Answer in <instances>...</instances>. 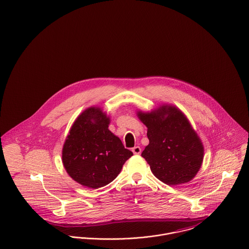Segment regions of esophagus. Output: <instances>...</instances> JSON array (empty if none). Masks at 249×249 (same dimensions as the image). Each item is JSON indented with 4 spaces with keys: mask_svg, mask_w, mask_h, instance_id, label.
Here are the masks:
<instances>
[{
    "mask_svg": "<svg viewBox=\"0 0 249 249\" xmlns=\"http://www.w3.org/2000/svg\"><path fill=\"white\" fill-rule=\"evenodd\" d=\"M132 152L135 155H140L142 153V149L140 146H135L132 148Z\"/></svg>",
    "mask_w": 249,
    "mask_h": 249,
    "instance_id": "obj_1",
    "label": "esophagus"
}]
</instances>
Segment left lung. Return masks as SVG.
Instances as JSON below:
<instances>
[{
	"instance_id": "obj_1",
	"label": "left lung",
	"mask_w": 249,
	"mask_h": 249,
	"mask_svg": "<svg viewBox=\"0 0 249 249\" xmlns=\"http://www.w3.org/2000/svg\"><path fill=\"white\" fill-rule=\"evenodd\" d=\"M147 127L149 144L142 157L154 176L170 186L192 180L201 167L204 147L188 119L173 106L138 112Z\"/></svg>"
}]
</instances>
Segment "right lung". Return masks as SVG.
Returning <instances> with one entry per match:
<instances>
[{
	"label": "right lung",
	"mask_w": 249,
	"mask_h": 249,
	"mask_svg": "<svg viewBox=\"0 0 249 249\" xmlns=\"http://www.w3.org/2000/svg\"><path fill=\"white\" fill-rule=\"evenodd\" d=\"M109 118L98 107H89L73 123L62 149L69 176L85 187L98 189L113 181L133 156L108 130Z\"/></svg>",
	"instance_id": "obj_1"
}]
</instances>
